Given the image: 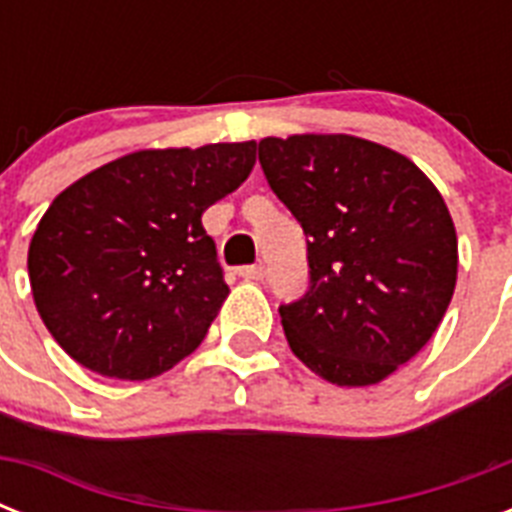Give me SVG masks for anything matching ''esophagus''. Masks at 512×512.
Listing matches in <instances>:
<instances>
[{
	"label": "esophagus",
	"instance_id": "obj_1",
	"mask_svg": "<svg viewBox=\"0 0 512 512\" xmlns=\"http://www.w3.org/2000/svg\"><path fill=\"white\" fill-rule=\"evenodd\" d=\"M236 276L244 281H260L265 276L263 265H244V268H236Z\"/></svg>",
	"mask_w": 512,
	"mask_h": 512
}]
</instances>
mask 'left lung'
I'll list each match as a JSON object with an SVG mask.
<instances>
[{
  "label": "left lung",
  "mask_w": 512,
  "mask_h": 512,
  "mask_svg": "<svg viewBox=\"0 0 512 512\" xmlns=\"http://www.w3.org/2000/svg\"><path fill=\"white\" fill-rule=\"evenodd\" d=\"M257 148L308 239L311 287L279 308L289 348L332 385L382 382L425 348L452 303L457 231L444 196L412 159L356 135Z\"/></svg>",
  "instance_id": "left-lung-1"
}]
</instances>
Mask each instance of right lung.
Wrapping results in <instances>:
<instances>
[{"instance_id":"right-lung-1","label":"right lung","mask_w":512,"mask_h":512,"mask_svg":"<svg viewBox=\"0 0 512 512\" xmlns=\"http://www.w3.org/2000/svg\"><path fill=\"white\" fill-rule=\"evenodd\" d=\"M255 148H146L55 196L28 279L68 356L103 377L151 380L199 348L228 297L201 215L247 180Z\"/></svg>"}]
</instances>
